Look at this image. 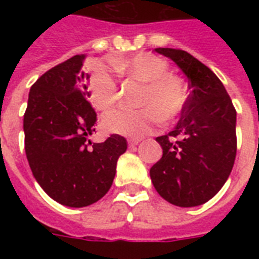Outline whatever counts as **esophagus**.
Segmentation results:
<instances>
[{"label":"esophagus","instance_id":"1","mask_svg":"<svg viewBox=\"0 0 259 259\" xmlns=\"http://www.w3.org/2000/svg\"><path fill=\"white\" fill-rule=\"evenodd\" d=\"M140 142H141V138H130L129 146L130 148H134V146H137Z\"/></svg>","mask_w":259,"mask_h":259}]
</instances>
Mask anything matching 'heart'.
I'll return each mask as SVG.
<instances>
[{
    "label": "heart",
    "mask_w": 259,
    "mask_h": 259,
    "mask_svg": "<svg viewBox=\"0 0 259 259\" xmlns=\"http://www.w3.org/2000/svg\"><path fill=\"white\" fill-rule=\"evenodd\" d=\"M114 68L142 84L140 109H115L102 118L107 133L138 138L150 133L162 121H172L184 111L188 89L184 79L168 72L169 64L157 55L142 52L130 59H114ZM90 99L98 110H109L117 102L118 83L103 63H95L89 79Z\"/></svg>",
    "instance_id": "obj_1"
}]
</instances>
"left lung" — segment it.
Wrapping results in <instances>:
<instances>
[{
  "label": "left lung",
  "mask_w": 259,
  "mask_h": 259,
  "mask_svg": "<svg viewBox=\"0 0 259 259\" xmlns=\"http://www.w3.org/2000/svg\"><path fill=\"white\" fill-rule=\"evenodd\" d=\"M176 63L191 94L172 132L156 138L162 157L150 168L158 195L179 207H196L212 199L229 179L237 154V111L223 83L192 55L156 48Z\"/></svg>",
  "instance_id": "obj_1"
}]
</instances>
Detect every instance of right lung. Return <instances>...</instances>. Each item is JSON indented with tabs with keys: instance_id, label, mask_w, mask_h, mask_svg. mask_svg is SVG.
I'll return each instance as SVG.
<instances>
[{
	"instance_id": "add662e5",
	"label": "right lung",
	"mask_w": 259,
	"mask_h": 259,
	"mask_svg": "<svg viewBox=\"0 0 259 259\" xmlns=\"http://www.w3.org/2000/svg\"><path fill=\"white\" fill-rule=\"evenodd\" d=\"M86 55H75L41 75L30 87L24 114L25 153L46 193L67 207H87L105 196L127 142L111 134L94 142L97 113L90 105L83 71Z\"/></svg>"
}]
</instances>
